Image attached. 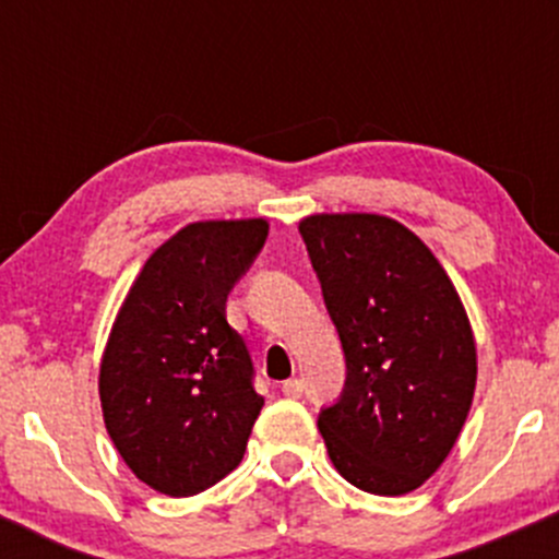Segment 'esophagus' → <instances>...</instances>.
<instances>
[{"label": "esophagus", "mask_w": 559, "mask_h": 559, "mask_svg": "<svg viewBox=\"0 0 559 559\" xmlns=\"http://www.w3.org/2000/svg\"><path fill=\"white\" fill-rule=\"evenodd\" d=\"M281 392L286 394V397H300L302 394V381L300 379H289L281 384Z\"/></svg>", "instance_id": "esophagus-1"}]
</instances>
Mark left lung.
Listing matches in <instances>:
<instances>
[{"instance_id":"8db88e82","label":"left lung","mask_w":559,"mask_h":559,"mask_svg":"<svg viewBox=\"0 0 559 559\" xmlns=\"http://www.w3.org/2000/svg\"><path fill=\"white\" fill-rule=\"evenodd\" d=\"M300 235L346 357V389L319 416L326 454L357 489L414 492L452 452L476 392L465 306L394 218L313 213Z\"/></svg>"}]
</instances>
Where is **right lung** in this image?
Here are the masks:
<instances>
[{
    "label": "right lung",
    "instance_id": "obj_1",
    "mask_svg": "<svg viewBox=\"0 0 559 559\" xmlns=\"http://www.w3.org/2000/svg\"><path fill=\"white\" fill-rule=\"evenodd\" d=\"M267 229L264 218L186 224L145 259L118 308L99 362L103 419L156 492L191 498L243 460L264 397L224 306Z\"/></svg>",
    "mask_w": 559,
    "mask_h": 559
}]
</instances>
